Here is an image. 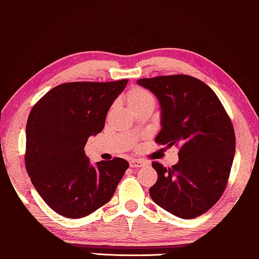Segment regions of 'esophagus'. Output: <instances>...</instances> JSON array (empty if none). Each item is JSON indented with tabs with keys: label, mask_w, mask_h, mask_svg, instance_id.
<instances>
[{
	"label": "esophagus",
	"mask_w": 259,
	"mask_h": 259,
	"mask_svg": "<svg viewBox=\"0 0 259 259\" xmlns=\"http://www.w3.org/2000/svg\"><path fill=\"white\" fill-rule=\"evenodd\" d=\"M148 165L147 162L141 161V159H131L130 161V166L131 167H142Z\"/></svg>",
	"instance_id": "obj_1"
}]
</instances>
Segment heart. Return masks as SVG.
Listing matches in <instances>:
<instances>
[{"instance_id": "b5f03b06", "label": "heart", "mask_w": 259, "mask_h": 259, "mask_svg": "<svg viewBox=\"0 0 259 259\" xmlns=\"http://www.w3.org/2000/svg\"><path fill=\"white\" fill-rule=\"evenodd\" d=\"M125 102L131 111L137 110L144 105L155 104V98L150 92L141 87H134L125 95Z\"/></svg>"}]
</instances>
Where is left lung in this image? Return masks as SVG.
<instances>
[{"label": "left lung", "mask_w": 259, "mask_h": 259, "mask_svg": "<svg viewBox=\"0 0 259 259\" xmlns=\"http://www.w3.org/2000/svg\"><path fill=\"white\" fill-rule=\"evenodd\" d=\"M137 83L161 104L162 129L155 142L180 148L177 164L152 163L158 178L149 194L175 216H201L228 184L236 149L231 119L213 90L192 76H158Z\"/></svg>", "instance_id": "1"}]
</instances>
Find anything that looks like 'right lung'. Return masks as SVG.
<instances>
[{
  "instance_id": "add662e5",
  "label": "right lung",
  "mask_w": 259,
  "mask_h": 259,
  "mask_svg": "<svg viewBox=\"0 0 259 259\" xmlns=\"http://www.w3.org/2000/svg\"><path fill=\"white\" fill-rule=\"evenodd\" d=\"M128 79L70 82L49 90L29 114L25 167L54 211L82 218L110 201L129 163L116 157L90 164L84 147L104 128L111 104Z\"/></svg>"
}]
</instances>
